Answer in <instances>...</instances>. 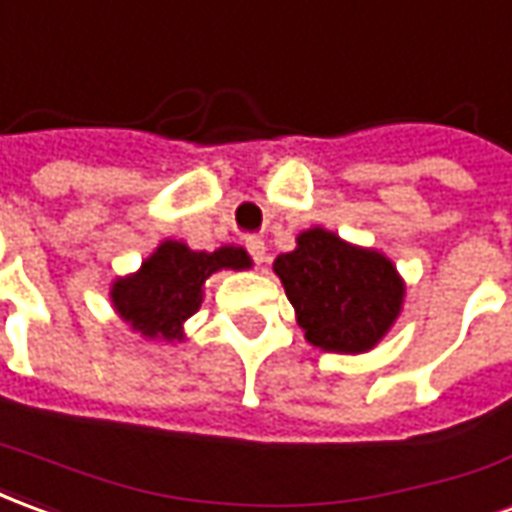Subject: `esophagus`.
<instances>
[{"label":"esophagus","mask_w":512,"mask_h":512,"mask_svg":"<svg viewBox=\"0 0 512 512\" xmlns=\"http://www.w3.org/2000/svg\"><path fill=\"white\" fill-rule=\"evenodd\" d=\"M245 248H248V253L253 256V262L262 264L264 262V253H267V248H264V239L262 237H245Z\"/></svg>","instance_id":"obj_1"}]
</instances>
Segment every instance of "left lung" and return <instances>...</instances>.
I'll use <instances>...</instances> for the list:
<instances>
[{"instance_id":"obj_1","label":"left lung","mask_w":512,"mask_h":512,"mask_svg":"<svg viewBox=\"0 0 512 512\" xmlns=\"http://www.w3.org/2000/svg\"><path fill=\"white\" fill-rule=\"evenodd\" d=\"M273 270L306 339L328 353H366L400 317L405 284L397 267L320 226L303 231Z\"/></svg>"}]
</instances>
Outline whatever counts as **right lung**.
I'll return each mask as SVG.
<instances>
[{
	"instance_id": "right-lung-1",
	"label": "right lung",
	"mask_w": 512,
	"mask_h": 512,
	"mask_svg": "<svg viewBox=\"0 0 512 512\" xmlns=\"http://www.w3.org/2000/svg\"><path fill=\"white\" fill-rule=\"evenodd\" d=\"M250 264L245 248L223 245L206 253L165 239L137 273L112 284V306L146 339L181 342L184 322L204 303L206 278L217 270H248Z\"/></svg>"
}]
</instances>
